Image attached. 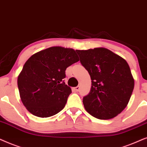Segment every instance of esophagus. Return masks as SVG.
Wrapping results in <instances>:
<instances>
[{"label": "esophagus", "mask_w": 147, "mask_h": 147, "mask_svg": "<svg viewBox=\"0 0 147 147\" xmlns=\"http://www.w3.org/2000/svg\"><path fill=\"white\" fill-rule=\"evenodd\" d=\"M79 89H80V87H79V86H77V87H75V90L76 91H79Z\"/></svg>", "instance_id": "obj_1"}]
</instances>
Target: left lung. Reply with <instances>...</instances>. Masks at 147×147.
Here are the masks:
<instances>
[{
    "label": "left lung",
    "instance_id": "8db88e82",
    "mask_svg": "<svg viewBox=\"0 0 147 147\" xmlns=\"http://www.w3.org/2000/svg\"><path fill=\"white\" fill-rule=\"evenodd\" d=\"M76 51L91 79V91L83 100L86 111L100 120L117 116L128 105L134 87L128 64L105 48Z\"/></svg>",
    "mask_w": 147,
    "mask_h": 147
}]
</instances>
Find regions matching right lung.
<instances>
[{"label":"right lung","instance_id":"add662e5","mask_svg":"<svg viewBox=\"0 0 147 147\" xmlns=\"http://www.w3.org/2000/svg\"><path fill=\"white\" fill-rule=\"evenodd\" d=\"M79 60L75 50L50 47L32 55L18 76L19 95L31 113L48 118L65 106L71 89L65 84L66 68Z\"/></svg>","mask_w":147,"mask_h":147}]
</instances>
